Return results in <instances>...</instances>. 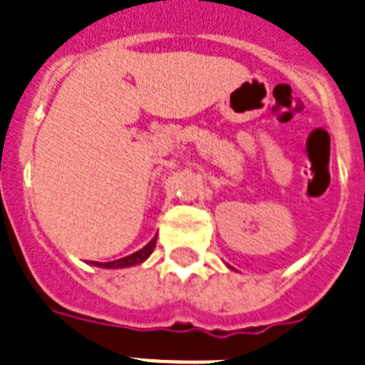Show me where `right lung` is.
Segmentation results:
<instances>
[{
    "instance_id": "add662e5",
    "label": "right lung",
    "mask_w": 365,
    "mask_h": 365,
    "mask_svg": "<svg viewBox=\"0 0 365 365\" xmlns=\"http://www.w3.org/2000/svg\"><path fill=\"white\" fill-rule=\"evenodd\" d=\"M156 240L158 236H154L148 244L144 245L143 250L135 251V253H131V255L121 257V259H118V261H110V262L91 261V264L98 268H127V267H135V264H140V262H144L148 257L152 255V251H154V247H156Z\"/></svg>"
}]
</instances>
